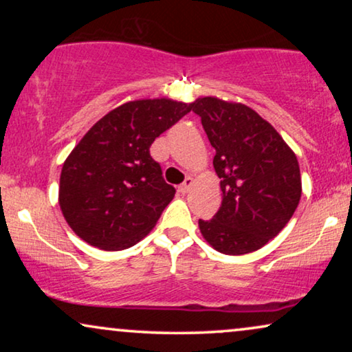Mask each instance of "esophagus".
<instances>
[{
	"label": "esophagus",
	"mask_w": 352,
	"mask_h": 352,
	"mask_svg": "<svg viewBox=\"0 0 352 352\" xmlns=\"http://www.w3.org/2000/svg\"><path fill=\"white\" fill-rule=\"evenodd\" d=\"M192 184H194V179H192L190 176H189V177H186L184 182H182V184L179 186V192H181V194H187V192L190 190Z\"/></svg>",
	"instance_id": "esophagus-1"
}]
</instances>
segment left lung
Wrapping results in <instances>:
<instances>
[{"mask_svg":"<svg viewBox=\"0 0 352 352\" xmlns=\"http://www.w3.org/2000/svg\"><path fill=\"white\" fill-rule=\"evenodd\" d=\"M192 110L214 147L223 201L200 232L224 254L264 247L285 228L301 199L296 155L271 123L243 104L200 98Z\"/></svg>","mask_w":352,"mask_h":352,"instance_id":"1","label":"left lung"}]
</instances>
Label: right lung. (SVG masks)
<instances>
[{"instance_id":"1","label":"right lung","mask_w":352,"mask_h":352,"mask_svg":"<svg viewBox=\"0 0 352 352\" xmlns=\"http://www.w3.org/2000/svg\"><path fill=\"white\" fill-rule=\"evenodd\" d=\"M190 110L171 99L133 100L85 134L62 166L59 187L62 214L80 239L117 252L151 232L176 194L151 146Z\"/></svg>"}]
</instances>
